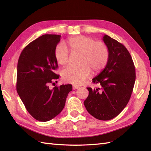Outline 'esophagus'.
<instances>
[{"label":"esophagus","instance_id":"34e87169","mask_svg":"<svg viewBox=\"0 0 151 151\" xmlns=\"http://www.w3.org/2000/svg\"><path fill=\"white\" fill-rule=\"evenodd\" d=\"M80 88H81V87H80V86H73V89H78Z\"/></svg>","mask_w":151,"mask_h":151}]
</instances>
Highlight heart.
<instances>
[{"mask_svg":"<svg viewBox=\"0 0 151 151\" xmlns=\"http://www.w3.org/2000/svg\"><path fill=\"white\" fill-rule=\"evenodd\" d=\"M66 44L70 52L80 53L78 65H69L62 70V78L67 82L81 84L90 75L91 70L93 73H98L108 64L110 50L103 41H95L84 36H77L69 38ZM54 56L61 65H65L69 62V51L63 44L57 45Z\"/></svg>","mask_w":151,"mask_h":151,"instance_id":"obj_1","label":"heart"}]
</instances>
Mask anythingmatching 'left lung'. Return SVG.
I'll return each instance as SVG.
<instances>
[{
	"label": "left lung",
	"instance_id": "8db88e82",
	"mask_svg": "<svg viewBox=\"0 0 151 151\" xmlns=\"http://www.w3.org/2000/svg\"><path fill=\"white\" fill-rule=\"evenodd\" d=\"M102 40L110 50V58L104 70L92 79L101 88H87L89 95L84 104L92 116L108 121L117 116L129 102L136 71L132 57L123 44L108 35Z\"/></svg>",
	"mask_w": 151,
	"mask_h": 151
}]
</instances>
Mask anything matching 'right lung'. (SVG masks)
<instances>
[{
    "mask_svg": "<svg viewBox=\"0 0 151 151\" xmlns=\"http://www.w3.org/2000/svg\"><path fill=\"white\" fill-rule=\"evenodd\" d=\"M61 36L45 34L22 50L17 63V93L25 108L36 120L46 122L62 111L71 84L49 88L59 78L54 50ZM54 83H52V84Z\"/></svg>",
    "mask_w": 151,
    "mask_h": 151,
    "instance_id": "1",
    "label": "right lung"
}]
</instances>
